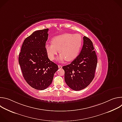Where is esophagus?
<instances>
[{
    "instance_id": "obj_1",
    "label": "esophagus",
    "mask_w": 122,
    "mask_h": 122,
    "mask_svg": "<svg viewBox=\"0 0 122 122\" xmlns=\"http://www.w3.org/2000/svg\"><path fill=\"white\" fill-rule=\"evenodd\" d=\"M58 68H62V66L61 65H58Z\"/></svg>"
}]
</instances>
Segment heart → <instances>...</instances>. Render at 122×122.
Segmentation results:
<instances>
[{"label":"heart","mask_w":122,"mask_h":122,"mask_svg":"<svg viewBox=\"0 0 122 122\" xmlns=\"http://www.w3.org/2000/svg\"><path fill=\"white\" fill-rule=\"evenodd\" d=\"M82 43V39L79 34L64 33L53 37L51 43L46 44L45 48L50 60H54L59 51L61 54L57 58L59 61H71L78 56Z\"/></svg>","instance_id":"b5f03b06"}]
</instances>
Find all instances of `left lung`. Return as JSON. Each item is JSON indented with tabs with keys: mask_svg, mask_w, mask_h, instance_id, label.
I'll return each instance as SVG.
<instances>
[{
	"mask_svg": "<svg viewBox=\"0 0 122 122\" xmlns=\"http://www.w3.org/2000/svg\"><path fill=\"white\" fill-rule=\"evenodd\" d=\"M83 44L80 55L71 63L62 67L65 80L69 88L81 90L88 86L95 77L97 60L92 41L83 37Z\"/></svg>",
	"mask_w": 122,
	"mask_h": 122,
	"instance_id": "8db88e82",
	"label": "left lung"
}]
</instances>
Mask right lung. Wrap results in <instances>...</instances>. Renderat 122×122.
Returning a JSON list of instances; mask_svg holds the SVG:
<instances>
[{
    "label": "right lung",
    "mask_w": 122,
    "mask_h": 122,
    "mask_svg": "<svg viewBox=\"0 0 122 122\" xmlns=\"http://www.w3.org/2000/svg\"><path fill=\"white\" fill-rule=\"evenodd\" d=\"M48 28L34 32L24 41L19 56L23 77L32 88L43 90L51 83L58 66L48 58L45 46Z\"/></svg>",
    "instance_id": "add662e5"
}]
</instances>
